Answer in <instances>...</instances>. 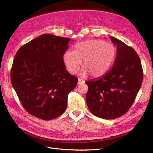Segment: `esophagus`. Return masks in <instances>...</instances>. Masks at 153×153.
Segmentation results:
<instances>
[{"label":"esophagus","mask_w":153,"mask_h":153,"mask_svg":"<svg viewBox=\"0 0 153 153\" xmlns=\"http://www.w3.org/2000/svg\"><path fill=\"white\" fill-rule=\"evenodd\" d=\"M84 82H85L84 80H82V79H80V78H78V84H84Z\"/></svg>","instance_id":"34e87169"}]
</instances>
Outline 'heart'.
<instances>
[{
	"label": "heart",
	"instance_id": "heart-1",
	"mask_svg": "<svg viewBox=\"0 0 153 153\" xmlns=\"http://www.w3.org/2000/svg\"><path fill=\"white\" fill-rule=\"evenodd\" d=\"M116 55V49L105 41L92 39L76 44L75 50H68L63 61L69 73H76L82 61V75L98 77L108 71Z\"/></svg>",
	"mask_w": 153,
	"mask_h": 153
}]
</instances>
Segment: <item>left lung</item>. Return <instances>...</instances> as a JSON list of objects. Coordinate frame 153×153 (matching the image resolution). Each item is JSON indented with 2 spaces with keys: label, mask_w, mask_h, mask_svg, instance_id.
I'll list each match as a JSON object with an SVG mask.
<instances>
[{
  "label": "left lung",
  "mask_w": 153,
  "mask_h": 153,
  "mask_svg": "<svg viewBox=\"0 0 153 153\" xmlns=\"http://www.w3.org/2000/svg\"><path fill=\"white\" fill-rule=\"evenodd\" d=\"M117 47L112 68L98 78L85 82L86 103L96 116L112 119L122 116L130 108L142 85L143 70L135 50L123 41L110 36Z\"/></svg>",
  "instance_id": "8db88e82"
}]
</instances>
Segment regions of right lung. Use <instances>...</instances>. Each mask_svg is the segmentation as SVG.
<instances>
[{
    "mask_svg": "<svg viewBox=\"0 0 153 153\" xmlns=\"http://www.w3.org/2000/svg\"><path fill=\"white\" fill-rule=\"evenodd\" d=\"M70 38L44 34L18 50L11 81L27 112L49 121L65 111L68 96L78 78L69 74L63 61Z\"/></svg>",
    "mask_w": 153,
    "mask_h": 153,
    "instance_id": "add662e5",
    "label": "right lung"
}]
</instances>
